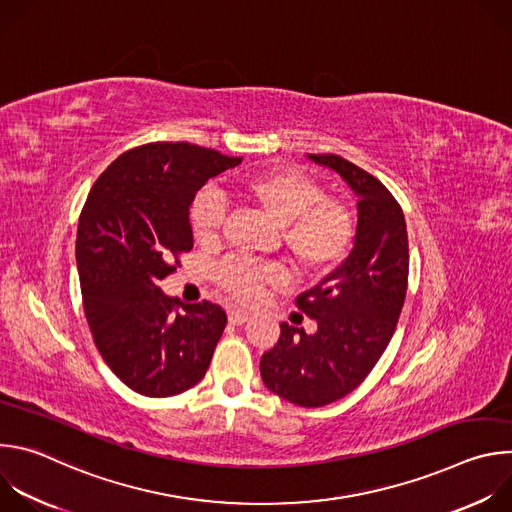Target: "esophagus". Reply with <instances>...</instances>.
<instances>
[{
    "label": "esophagus",
    "instance_id": "esophagus-1",
    "mask_svg": "<svg viewBox=\"0 0 512 512\" xmlns=\"http://www.w3.org/2000/svg\"><path fill=\"white\" fill-rule=\"evenodd\" d=\"M249 320V312H243V310H229V322L235 324V326H241Z\"/></svg>",
    "mask_w": 512,
    "mask_h": 512
}]
</instances>
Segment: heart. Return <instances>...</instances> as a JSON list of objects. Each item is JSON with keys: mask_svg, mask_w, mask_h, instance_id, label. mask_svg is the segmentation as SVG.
<instances>
[{"mask_svg": "<svg viewBox=\"0 0 512 512\" xmlns=\"http://www.w3.org/2000/svg\"><path fill=\"white\" fill-rule=\"evenodd\" d=\"M237 194L261 206L277 225L281 243L294 265L312 275L328 273L354 241L352 212L338 200L324 198L322 186L294 168H271L241 182ZM227 204L212 186L200 190L190 206V227L200 243H214L225 221ZM225 291L245 304L259 300L263 289L281 285L285 269L277 263L229 261L216 275Z\"/></svg>", "mask_w": 512, "mask_h": 512, "instance_id": "obj_1", "label": "heart"}]
</instances>
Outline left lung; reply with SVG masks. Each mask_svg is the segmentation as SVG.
<instances>
[{"label": "left lung", "mask_w": 512, "mask_h": 512, "mask_svg": "<svg viewBox=\"0 0 512 512\" xmlns=\"http://www.w3.org/2000/svg\"><path fill=\"white\" fill-rule=\"evenodd\" d=\"M308 158L340 174L356 194L354 247L296 300L318 330L306 334L281 322L277 344L261 356V379L289 403L322 407L354 391L385 352L407 294L409 243L399 202L375 176L336 154Z\"/></svg>", "instance_id": "left-lung-1"}]
</instances>
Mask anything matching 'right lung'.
I'll return each mask as SVG.
<instances>
[{
    "mask_svg": "<svg viewBox=\"0 0 512 512\" xmlns=\"http://www.w3.org/2000/svg\"><path fill=\"white\" fill-rule=\"evenodd\" d=\"M237 164L241 158L186 141L145 143L97 178L83 206L77 267L85 316L109 369L139 395L194 387L223 336L221 306L180 304L162 294L160 281L194 245L196 192Z\"/></svg>",
    "mask_w": 512,
    "mask_h": 512,
    "instance_id": "add662e5",
    "label": "right lung"
}]
</instances>
